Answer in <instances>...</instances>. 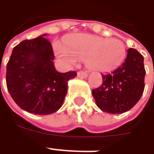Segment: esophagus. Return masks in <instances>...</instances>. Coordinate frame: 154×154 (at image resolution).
<instances>
[{"instance_id": "esophagus-1", "label": "esophagus", "mask_w": 154, "mask_h": 154, "mask_svg": "<svg viewBox=\"0 0 154 154\" xmlns=\"http://www.w3.org/2000/svg\"><path fill=\"white\" fill-rule=\"evenodd\" d=\"M88 76V72H85V71H79L77 72V77L80 78H85Z\"/></svg>"}]
</instances>
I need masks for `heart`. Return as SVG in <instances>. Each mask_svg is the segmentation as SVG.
Wrapping results in <instances>:
<instances>
[{"label": "heart", "instance_id": "b5f03b06", "mask_svg": "<svg viewBox=\"0 0 154 154\" xmlns=\"http://www.w3.org/2000/svg\"><path fill=\"white\" fill-rule=\"evenodd\" d=\"M55 50L69 64H74L76 57L85 59L89 69L101 72L117 69L126 57L125 46L119 40L87 34L71 37L67 42V47L57 44Z\"/></svg>", "mask_w": 154, "mask_h": 154}]
</instances>
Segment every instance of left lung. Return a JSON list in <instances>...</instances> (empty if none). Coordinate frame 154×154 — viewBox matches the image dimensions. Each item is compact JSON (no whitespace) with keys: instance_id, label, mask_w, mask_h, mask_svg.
I'll list each match as a JSON object with an SVG mask.
<instances>
[{"instance_id":"1","label":"left lung","mask_w":154,"mask_h":154,"mask_svg":"<svg viewBox=\"0 0 154 154\" xmlns=\"http://www.w3.org/2000/svg\"><path fill=\"white\" fill-rule=\"evenodd\" d=\"M101 76L102 84L92 91L97 105L112 114L126 112L138 102L143 94L146 76L143 56L130 48L120 67Z\"/></svg>"}]
</instances>
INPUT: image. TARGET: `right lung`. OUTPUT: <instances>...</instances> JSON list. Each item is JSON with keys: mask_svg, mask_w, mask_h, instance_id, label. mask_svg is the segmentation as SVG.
Returning <instances> with one entry per match:
<instances>
[{"mask_svg": "<svg viewBox=\"0 0 154 154\" xmlns=\"http://www.w3.org/2000/svg\"><path fill=\"white\" fill-rule=\"evenodd\" d=\"M45 36L16 45L6 67V85L13 101L20 109L39 115L61 107L68 81L77 76L75 71L56 70L53 47Z\"/></svg>", "mask_w": 154, "mask_h": 154, "instance_id": "add662e5", "label": "right lung"}]
</instances>
